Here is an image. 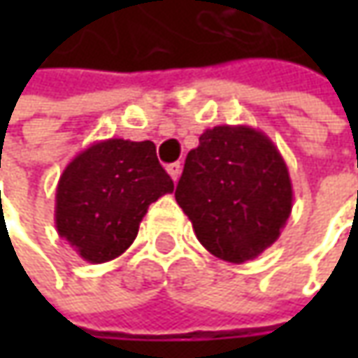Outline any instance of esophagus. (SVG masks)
<instances>
[{"label": "esophagus", "instance_id": "esophagus-1", "mask_svg": "<svg viewBox=\"0 0 358 358\" xmlns=\"http://www.w3.org/2000/svg\"><path fill=\"white\" fill-rule=\"evenodd\" d=\"M167 173L171 175L173 181H177V179H179V175H181V163L177 161V163H171V165H167Z\"/></svg>", "mask_w": 358, "mask_h": 358}]
</instances>
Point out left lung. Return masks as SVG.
Here are the masks:
<instances>
[{
  "mask_svg": "<svg viewBox=\"0 0 358 358\" xmlns=\"http://www.w3.org/2000/svg\"><path fill=\"white\" fill-rule=\"evenodd\" d=\"M175 199L199 243L229 263H245L279 239L293 209L287 163L263 131L205 129L187 153Z\"/></svg>",
  "mask_w": 358,
  "mask_h": 358,
  "instance_id": "left-lung-1",
  "label": "left lung"
}]
</instances>
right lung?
Segmentation results:
<instances>
[{"mask_svg":"<svg viewBox=\"0 0 358 358\" xmlns=\"http://www.w3.org/2000/svg\"><path fill=\"white\" fill-rule=\"evenodd\" d=\"M173 189L151 141H97L63 169L55 227L81 259L107 263L129 249L149 205Z\"/></svg>","mask_w":358,"mask_h":358,"instance_id":"1","label":"right lung"}]
</instances>
